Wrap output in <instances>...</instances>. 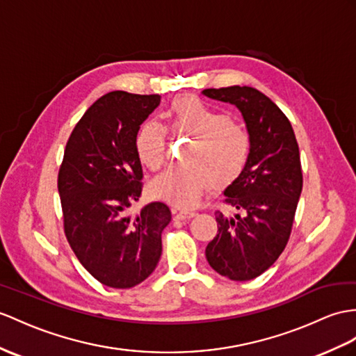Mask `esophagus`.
<instances>
[{
	"label": "esophagus",
	"instance_id": "34e87169",
	"mask_svg": "<svg viewBox=\"0 0 356 356\" xmlns=\"http://www.w3.org/2000/svg\"><path fill=\"white\" fill-rule=\"evenodd\" d=\"M195 214L196 213L192 210H179V211H175V218L179 220H186V219L195 218Z\"/></svg>",
	"mask_w": 356,
	"mask_h": 356
}]
</instances>
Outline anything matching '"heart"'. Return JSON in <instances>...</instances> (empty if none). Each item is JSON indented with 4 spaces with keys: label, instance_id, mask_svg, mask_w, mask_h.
Instances as JSON below:
<instances>
[{
    "label": "heart",
    "instance_id": "1",
    "mask_svg": "<svg viewBox=\"0 0 356 356\" xmlns=\"http://www.w3.org/2000/svg\"><path fill=\"white\" fill-rule=\"evenodd\" d=\"M170 129L190 134L183 163L173 164L151 181L152 193L177 207H193L204 190L234 183L250 157V137L243 125L193 95L173 99L169 107ZM168 129L154 119L138 125L134 149L138 161L151 170L164 160Z\"/></svg>",
    "mask_w": 356,
    "mask_h": 356
}]
</instances>
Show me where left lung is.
Wrapping results in <instances>:
<instances>
[{"instance_id": "8db88e82", "label": "left lung", "mask_w": 356, "mask_h": 356, "mask_svg": "<svg viewBox=\"0 0 356 356\" xmlns=\"http://www.w3.org/2000/svg\"><path fill=\"white\" fill-rule=\"evenodd\" d=\"M205 97L236 106L250 137L243 173L225 188V202L240 214L216 211L218 234L207 245V261L232 281L264 273L287 246L302 192V168L290 120L264 93L249 86L205 89Z\"/></svg>"}]
</instances>
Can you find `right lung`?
Masks as SVG:
<instances>
[{
	"label": "right lung",
	"mask_w": 356,
	"mask_h": 356,
	"mask_svg": "<svg viewBox=\"0 0 356 356\" xmlns=\"http://www.w3.org/2000/svg\"><path fill=\"white\" fill-rule=\"evenodd\" d=\"M159 104L160 95H104L78 120L58 170L69 245L86 270L111 289H131L154 272L172 219L163 202L128 213L142 196L134 136Z\"/></svg>",
	"instance_id": "obj_1"
}]
</instances>
